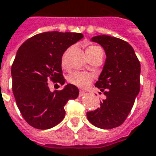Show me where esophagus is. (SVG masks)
I'll return each mask as SVG.
<instances>
[{"mask_svg": "<svg viewBox=\"0 0 156 156\" xmlns=\"http://www.w3.org/2000/svg\"><path fill=\"white\" fill-rule=\"evenodd\" d=\"M85 94H86V92H84V91L79 92V97H80V98H81V97H83Z\"/></svg>", "mask_w": 156, "mask_h": 156, "instance_id": "obj_1", "label": "esophagus"}]
</instances>
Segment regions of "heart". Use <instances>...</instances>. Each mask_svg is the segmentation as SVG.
<instances>
[{
	"mask_svg": "<svg viewBox=\"0 0 156 156\" xmlns=\"http://www.w3.org/2000/svg\"><path fill=\"white\" fill-rule=\"evenodd\" d=\"M99 51H103L102 49L98 46L92 45L89 46L86 50V53L88 55V58H90L93 55L98 53ZM62 67L65 68L66 67V62H65V56H62ZM94 79V76L89 73H85V72H75L68 76V80L71 84L74 85L76 87L79 88H85L90 84Z\"/></svg>",
	"mask_w": 156,
	"mask_h": 156,
	"instance_id": "heart-1",
	"label": "heart"
}]
</instances>
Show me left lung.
Listing matches in <instances>:
<instances>
[{"mask_svg": "<svg viewBox=\"0 0 156 156\" xmlns=\"http://www.w3.org/2000/svg\"><path fill=\"white\" fill-rule=\"evenodd\" d=\"M92 41L105 49L106 60L95 86L106 98L100 108L87 113L88 121L100 129H113L123 124L140 92V62L134 49L122 39L101 35Z\"/></svg>", "mask_w": 156, "mask_h": 156, "instance_id": "8db88e82", "label": "left lung"}]
</instances>
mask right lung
Returning a JSON list of instances; mask_svg holds the SVG:
<instances>
[{
  "label": "right lung",
  "mask_w": 156,
  "mask_h": 156,
  "mask_svg": "<svg viewBox=\"0 0 156 156\" xmlns=\"http://www.w3.org/2000/svg\"><path fill=\"white\" fill-rule=\"evenodd\" d=\"M83 37L76 32H42L19 48L12 66V91L22 117L32 127L56 126L64 118L67 102L78 98L79 90L74 85L51 92L48 82L64 84L62 54Z\"/></svg>",
  "instance_id": "add662e5"
}]
</instances>
